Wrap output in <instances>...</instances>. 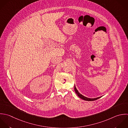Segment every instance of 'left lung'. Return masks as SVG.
I'll return each instance as SVG.
<instances>
[{
  "mask_svg": "<svg viewBox=\"0 0 128 128\" xmlns=\"http://www.w3.org/2000/svg\"><path fill=\"white\" fill-rule=\"evenodd\" d=\"M74 90H75V93H76V94L77 95V96L80 97V98H81L82 99L84 100H86V101H95V100H96L98 99H99L100 98H101V97H98V98H87L84 96H83L82 94H81L77 90L75 86V87H74Z\"/></svg>",
  "mask_w": 128,
  "mask_h": 128,
  "instance_id": "8db88e82",
  "label": "left lung"
}]
</instances>
